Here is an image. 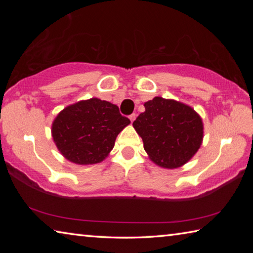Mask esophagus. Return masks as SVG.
Masks as SVG:
<instances>
[{"label":"esophagus","instance_id":"1","mask_svg":"<svg viewBox=\"0 0 253 253\" xmlns=\"http://www.w3.org/2000/svg\"><path fill=\"white\" fill-rule=\"evenodd\" d=\"M135 118H136V114H131V115H129V119H130V122H134V121H135Z\"/></svg>","mask_w":253,"mask_h":253}]
</instances>
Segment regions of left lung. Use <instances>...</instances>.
<instances>
[{
	"label": "left lung",
	"instance_id": "1",
	"mask_svg": "<svg viewBox=\"0 0 253 253\" xmlns=\"http://www.w3.org/2000/svg\"><path fill=\"white\" fill-rule=\"evenodd\" d=\"M144 106L145 111L132 126L142 137L151 160L166 169L185 164L202 143V119L191 107L162 97H155Z\"/></svg>",
	"mask_w": 253,
	"mask_h": 253
}]
</instances>
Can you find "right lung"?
<instances>
[{"mask_svg":"<svg viewBox=\"0 0 253 253\" xmlns=\"http://www.w3.org/2000/svg\"><path fill=\"white\" fill-rule=\"evenodd\" d=\"M129 123L116 105L91 98L63 109L52 124V136L67 160L96 164L105 160L117 135Z\"/></svg>","mask_w":253,"mask_h":253,"instance_id":"right-lung-1","label":"right lung"}]
</instances>
